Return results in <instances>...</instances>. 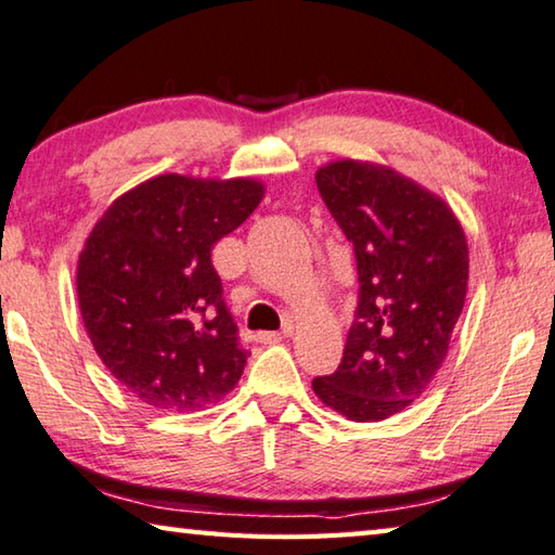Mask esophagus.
<instances>
[{
    "instance_id": "1",
    "label": "esophagus",
    "mask_w": 555,
    "mask_h": 555,
    "mask_svg": "<svg viewBox=\"0 0 555 555\" xmlns=\"http://www.w3.org/2000/svg\"><path fill=\"white\" fill-rule=\"evenodd\" d=\"M286 332H291V327ZM284 337L286 335H281V332H259V335H255V339L261 341V345H276V341H281Z\"/></svg>"
}]
</instances>
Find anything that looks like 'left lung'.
Listing matches in <instances>:
<instances>
[{"label":"left lung","instance_id":"left-lung-1","mask_svg":"<svg viewBox=\"0 0 555 555\" xmlns=\"http://www.w3.org/2000/svg\"><path fill=\"white\" fill-rule=\"evenodd\" d=\"M315 181L354 245L359 308L341 364L312 390L341 417L380 422L444 364L468 291L466 233L444 198L386 165L335 159Z\"/></svg>","mask_w":555,"mask_h":555}]
</instances>
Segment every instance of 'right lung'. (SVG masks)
Returning a JSON list of instances; mask_svg holds the SVG:
<instances>
[{
  "label": "right lung",
  "mask_w": 555,
  "mask_h": 555,
  "mask_svg": "<svg viewBox=\"0 0 555 555\" xmlns=\"http://www.w3.org/2000/svg\"><path fill=\"white\" fill-rule=\"evenodd\" d=\"M251 177L157 175L111 201L77 261V300L99 359L133 398L194 412L237 386L247 351L210 249L264 198Z\"/></svg>",
  "instance_id": "right-lung-1"
}]
</instances>
